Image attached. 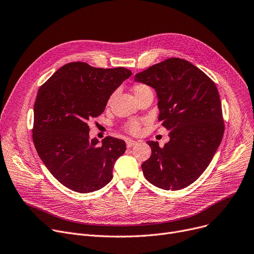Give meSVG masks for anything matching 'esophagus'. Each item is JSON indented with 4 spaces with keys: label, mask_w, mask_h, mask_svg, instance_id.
<instances>
[{
    "label": "esophagus",
    "mask_w": 254,
    "mask_h": 254,
    "mask_svg": "<svg viewBox=\"0 0 254 254\" xmlns=\"http://www.w3.org/2000/svg\"><path fill=\"white\" fill-rule=\"evenodd\" d=\"M126 142H127V148H130V147H132V146L137 144V142L135 140H130V139H127Z\"/></svg>",
    "instance_id": "esophagus-1"
}]
</instances>
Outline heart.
<instances>
[{
  "label": "heart",
  "mask_w": 254,
  "mask_h": 254,
  "mask_svg": "<svg viewBox=\"0 0 254 254\" xmlns=\"http://www.w3.org/2000/svg\"><path fill=\"white\" fill-rule=\"evenodd\" d=\"M134 93L135 96L139 95V93L146 91V90H150V88L148 86H146L144 84H137L134 86ZM127 129L130 132V134H138L140 131V124L138 122H131L129 124H127Z\"/></svg>",
  "instance_id": "1"
}]
</instances>
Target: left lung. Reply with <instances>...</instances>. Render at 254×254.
I'll return each mask as SVG.
<instances>
[{
    "label": "left lung",
    "mask_w": 254,
    "mask_h": 254,
    "mask_svg": "<svg viewBox=\"0 0 254 254\" xmlns=\"http://www.w3.org/2000/svg\"><path fill=\"white\" fill-rule=\"evenodd\" d=\"M135 81L152 87L158 119L170 132L164 147L147 141L151 156L142 164L145 178L156 188L179 190L207 169L222 140L221 102L214 82L195 65L172 58L136 74Z\"/></svg>",
    "instance_id": "8db88e82"
}]
</instances>
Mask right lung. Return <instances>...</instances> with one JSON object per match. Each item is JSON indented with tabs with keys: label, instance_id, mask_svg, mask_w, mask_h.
<instances>
[{
	"label": "right lung",
	"instance_id": "right-lung-1",
	"mask_svg": "<svg viewBox=\"0 0 254 254\" xmlns=\"http://www.w3.org/2000/svg\"><path fill=\"white\" fill-rule=\"evenodd\" d=\"M123 66L93 68L86 63L63 65L39 88L34 105L33 141L42 162L69 190L87 193L112 180L126 142L90 139L87 122L101 115L112 93L130 77Z\"/></svg>",
	"mask_w": 254,
	"mask_h": 254
}]
</instances>
